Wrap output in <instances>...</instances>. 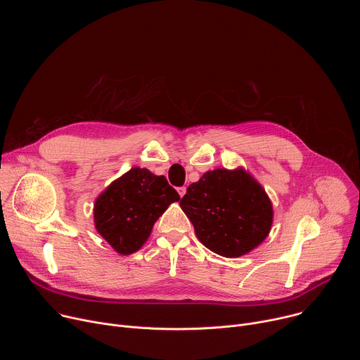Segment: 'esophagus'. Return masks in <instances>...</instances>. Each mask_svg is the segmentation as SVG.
I'll return each instance as SVG.
<instances>
[{
    "label": "esophagus",
    "mask_w": 360,
    "mask_h": 360,
    "mask_svg": "<svg viewBox=\"0 0 360 360\" xmlns=\"http://www.w3.org/2000/svg\"><path fill=\"white\" fill-rule=\"evenodd\" d=\"M176 191H178V193H179V196H181V198L186 193V188H185V186H179Z\"/></svg>",
    "instance_id": "1"
}]
</instances>
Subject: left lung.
<instances>
[{"instance_id": "1", "label": "left lung", "mask_w": 360, "mask_h": 360, "mask_svg": "<svg viewBox=\"0 0 360 360\" xmlns=\"http://www.w3.org/2000/svg\"><path fill=\"white\" fill-rule=\"evenodd\" d=\"M200 243L225 258H238L271 232L272 202L243 168H218L188 186L179 200Z\"/></svg>"}]
</instances>
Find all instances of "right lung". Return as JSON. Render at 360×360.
Returning <instances> with one entry per match:
<instances>
[{
  "instance_id": "1",
  "label": "right lung",
  "mask_w": 360,
  "mask_h": 360,
  "mask_svg": "<svg viewBox=\"0 0 360 360\" xmlns=\"http://www.w3.org/2000/svg\"><path fill=\"white\" fill-rule=\"evenodd\" d=\"M179 199L165 176L135 167L96 198L95 229L118 253L131 255L146 242L153 224L169 205Z\"/></svg>"
}]
</instances>
